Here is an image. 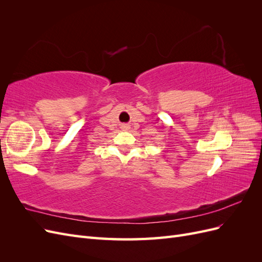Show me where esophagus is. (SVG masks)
I'll return each instance as SVG.
<instances>
[{
    "label": "esophagus",
    "instance_id": "obj_1",
    "mask_svg": "<svg viewBox=\"0 0 262 262\" xmlns=\"http://www.w3.org/2000/svg\"><path fill=\"white\" fill-rule=\"evenodd\" d=\"M121 128H122L123 130H126V129H128V128H129V126H128V125H122V126H121Z\"/></svg>",
    "mask_w": 262,
    "mask_h": 262
}]
</instances>
